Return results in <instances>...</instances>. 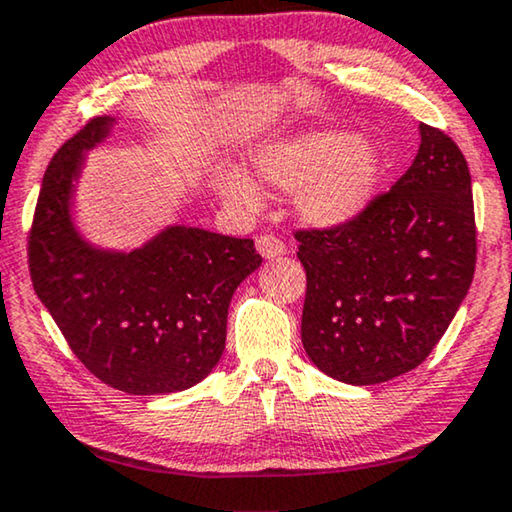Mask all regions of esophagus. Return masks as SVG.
<instances>
[{"instance_id":"esophagus-1","label":"esophagus","mask_w":512,"mask_h":512,"mask_svg":"<svg viewBox=\"0 0 512 512\" xmlns=\"http://www.w3.org/2000/svg\"><path fill=\"white\" fill-rule=\"evenodd\" d=\"M257 250H259V255H262L264 259H276V257H280V255L285 253V243L280 241V239H276V236L264 234V236H259Z\"/></svg>"}]
</instances>
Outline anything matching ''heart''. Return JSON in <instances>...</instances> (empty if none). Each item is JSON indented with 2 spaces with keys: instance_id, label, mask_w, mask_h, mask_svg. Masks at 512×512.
<instances>
[{
  "instance_id": "b5f03b06",
  "label": "heart",
  "mask_w": 512,
  "mask_h": 512,
  "mask_svg": "<svg viewBox=\"0 0 512 512\" xmlns=\"http://www.w3.org/2000/svg\"><path fill=\"white\" fill-rule=\"evenodd\" d=\"M250 169L280 192L299 190L294 199L299 218L331 229L355 220L371 204L380 181V155L355 134L329 129L264 143L250 157ZM222 192L246 211L257 208V190L246 176H227Z\"/></svg>"
}]
</instances>
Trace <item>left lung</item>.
<instances>
[{"mask_svg": "<svg viewBox=\"0 0 512 512\" xmlns=\"http://www.w3.org/2000/svg\"><path fill=\"white\" fill-rule=\"evenodd\" d=\"M306 269L301 343L322 373L378 385L420 366L475 271L471 174L462 150L420 122V150L355 220L294 234Z\"/></svg>", "mask_w": 512, "mask_h": 512, "instance_id": "8db88e82", "label": "left lung"}]
</instances>
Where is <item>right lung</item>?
Masks as SVG:
<instances>
[{
    "label": "right lung",
    "instance_id": "right-lung-1",
    "mask_svg": "<svg viewBox=\"0 0 512 512\" xmlns=\"http://www.w3.org/2000/svg\"><path fill=\"white\" fill-rule=\"evenodd\" d=\"M113 118H92L50 160L27 257L32 285L69 348L102 383L127 394H171L220 362L236 287L259 269L253 239L167 227L146 246H90L71 222L85 150Z\"/></svg>",
    "mask_w": 512,
    "mask_h": 512
}]
</instances>
